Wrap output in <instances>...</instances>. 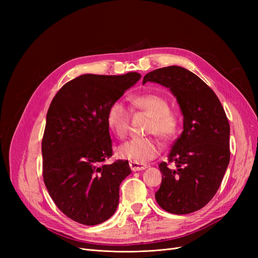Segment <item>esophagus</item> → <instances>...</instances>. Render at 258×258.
<instances>
[{
  "label": "esophagus",
  "mask_w": 258,
  "mask_h": 258,
  "mask_svg": "<svg viewBox=\"0 0 258 258\" xmlns=\"http://www.w3.org/2000/svg\"><path fill=\"white\" fill-rule=\"evenodd\" d=\"M129 166L131 168L132 171H141V170H145L147 168V165H145V163H141V162H135V161H131L129 163Z\"/></svg>",
  "instance_id": "obj_1"
}]
</instances>
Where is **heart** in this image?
<instances>
[{"label":"heart","mask_w":258,"mask_h":258,"mask_svg":"<svg viewBox=\"0 0 258 258\" xmlns=\"http://www.w3.org/2000/svg\"><path fill=\"white\" fill-rule=\"evenodd\" d=\"M132 105L139 111L151 116L147 134H155L160 139L168 141L172 139L177 130L175 116L170 112L168 101L157 93H144L132 99ZM106 122L113 134L118 137H126L130 112L121 101H115L107 108ZM160 153V144L154 138H134L122 143L117 148V154L122 159L135 162H146L154 159Z\"/></svg>","instance_id":"heart-1"}]
</instances>
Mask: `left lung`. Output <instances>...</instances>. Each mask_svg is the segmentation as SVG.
Listing matches in <instances>:
<instances>
[{"label":"left lung","mask_w":258,"mask_h":258,"mask_svg":"<svg viewBox=\"0 0 258 258\" xmlns=\"http://www.w3.org/2000/svg\"><path fill=\"white\" fill-rule=\"evenodd\" d=\"M146 82L169 88L183 114V132L161 162L157 204L172 214H188L214 197L230 159L227 116L214 91L184 68L171 66L147 73Z\"/></svg>","instance_id":"obj_1"}]
</instances>
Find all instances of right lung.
<instances>
[{
	"mask_svg": "<svg viewBox=\"0 0 258 258\" xmlns=\"http://www.w3.org/2000/svg\"><path fill=\"white\" fill-rule=\"evenodd\" d=\"M141 74H84L68 82L53 97L42 140L43 177L62 213L83 225L108 220L119 202V185L131 173L128 160L111 165L106 122L110 105Z\"/></svg>",
	"mask_w": 258,
	"mask_h": 258,
	"instance_id": "1",
	"label": "right lung"
}]
</instances>
